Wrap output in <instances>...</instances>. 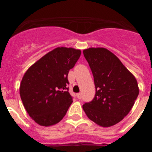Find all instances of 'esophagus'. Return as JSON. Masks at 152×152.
Masks as SVG:
<instances>
[{
  "label": "esophagus",
  "mask_w": 152,
  "mask_h": 152,
  "mask_svg": "<svg viewBox=\"0 0 152 152\" xmlns=\"http://www.w3.org/2000/svg\"><path fill=\"white\" fill-rule=\"evenodd\" d=\"M81 93H78V94H77V99H79V100H80L81 99Z\"/></svg>",
  "instance_id": "34e87169"
}]
</instances>
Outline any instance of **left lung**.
Here are the masks:
<instances>
[{"label": "left lung", "mask_w": 152, "mask_h": 152, "mask_svg": "<svg viewBox=\"0 0 152 152\" xmlns=\"http://www.w3.org/2000/svg\"><path fill=\"white\" fill-rule=\"evenodd\" d=\"M94 80L96 94L83 109L91 120L102 127L119 123L129 113L139 93L134 75L105 48L83 51Z\"/></svg>", "instance_id": "left-lung-1"}]
</instances>
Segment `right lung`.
I'll return each instance as SVG.
<instances>
[{
    "mask_svg": "<svg viewBox=\"0 0 152 152\" xmlns=\"http://www.w3.org/2000/svg\"><path fill=\"white\" fill-rule=\"evenodd\" d=\"M79 49L58 47L29 67L20 86V95L28 114L37 124L59 123L72 103L68 75L80 58Z\"/></svg>",
    "mask_w": 152,
    "mask_h": 152,
    "instance_id": "right-lung-1",
    "label": "right lung"
}]
</instances>
